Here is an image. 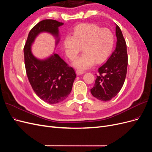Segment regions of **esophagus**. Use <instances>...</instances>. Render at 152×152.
<instances>
[{
    "label": "esophagus",
    "mask_w": 152,
    "mask_h": 152,
    "mask_svg": "<svg viewBox=\"0 0 152 152\" xmlns=\"http://www.w3.org/2000/svg\"><path fill=\"white\" fill-rule=\"evenodd\" d=\"M76 75H77V76H79V75H81L84 74L85 72H84V71H80V70H77V71H76Z\"/></svg>",
    "instance_id": "esophagus-1"
}]
</instances>
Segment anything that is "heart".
I'll return each instance as SVG.
<instances>
[{
    "mask_svg": "<svg viewBox=\"0 0 152 152\" xmlns=\"http://www.w3.org/2000/svg\"><path fill=\"white\" fill-rule=\"evenodd\" d=\"M114 34L107 28L94 24H82L75 28L72 36L67 35L63 42L66 56L71 60L81 50L83 53L72 63L77 69L85 70L95 62L99 64L109 57L114 46Z\"/></svg>",
    "mask_w": 152,
    "mask_h": 152,
    "instance_id": "b5f03b06",
    "label": "heart"
}]
</instances>
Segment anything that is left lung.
<instances>
[{
  "instance_id": "1",
  "label": "left lung",
  "mask_w": 152,
  "mask_h": 152,
  "mask_svg": "<svg viewBox=\"0 0 152 152\" xmlns=\"http://www.w3.org/2000/svg\"><path fill=\"white\" fill-rule=\"evenodd\" d=\"M117 37L115 50L105 64L99 68L94 86L90 90L98 100H110L120 91L124 85L128 67V53L124 38L120 28L116 24Z\"/></svg>"
}]
</instances>
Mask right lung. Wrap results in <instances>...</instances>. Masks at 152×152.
Returning <instances> with one entry per match:
<instances>
[{
	"instance_id": "obj_1",
	"label": "right lung",
	"mask_w": 152,
	"mask_h": 152,
	"mask_svg": "<svg viewBox=\"0 0 152 152\" xmlns=\"http://www.w3.org/2000/svg\"><path fill=\"white\" fill-rule=\"evenodd\" d=\"M63 24L53 19L39 22L29 33L24 47L28 80L37 95L50 104H58L67 99L71 91L76 73L57 53H53L45 59H39L33 56L31 48L37 37L43 32L54 37L57 45L60 40L58 27Z\"/></svg>"
}]
</instances>
